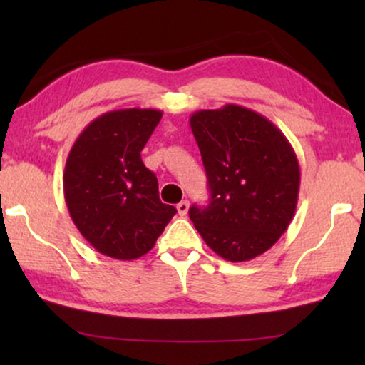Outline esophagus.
<instances>
[{
    "instance_id": "obj_1",
    "label": "esophagus",
    "mask_w": 365,
    "mask_h": 365,
    "mask_svg": "<svg viewBox=\"0 0 365 365\" xmlns=\"http://www.w3.org/2000/svg\"><path fill=\"white\" fill-rule=\"evenodd\" d=\"M187 211H189V202H187V201H181V202L178 204V212H179V216H186Z\"/></svg>"
}]
</instances>
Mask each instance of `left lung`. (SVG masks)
Masks as SVG:
<instances>
[{
    "label": "left lung",
    "mask_w": 365,
    "mask_h": 365,
    "mask_svg": "<svg viewBox=\"0 0 365 365\" xmlns=\"http://www.w3.org/2000/svg\"><path fill=\"white\" fill-rule=\"evenodd\" d=\"M189 124L211 191L209 206H192L189 217L217 256L251 261L279 241L296 212V153L276 124L237 104L201 109Z\"/></svg>",
    "instance_id": "obj_1"
}]
</instances>
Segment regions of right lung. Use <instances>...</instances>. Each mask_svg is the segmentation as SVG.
Here are the masks:
<instances>
[{"label":"right lung","instance_id":"obj_1","mask_svg":"<svg viewBox=\"0 0 365 365\" xmlns=\"http://www.w3.org/2000/svg\"><path fill=\"white\" fill-rule=\"evenodd\" d=\"M161 118L159 109L104 113L83 129L68 154L63 189L69 216L108 257L133 261L148 254L176 214L161 202L158 179L141 159Z\"/></svg>","mask_w":365,"mask_h":365}]
</instances>
